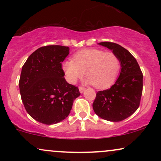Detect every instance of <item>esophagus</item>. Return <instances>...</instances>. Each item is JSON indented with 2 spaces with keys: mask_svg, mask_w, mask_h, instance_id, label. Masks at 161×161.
Listing matches in <instances>:
<instances>
[{
  "mask_svg": "<svg viewBox=\"0 0 161 161\" xmlns=\"http://www.w3.org/2000/svg\"><path fill=\"white\" fill-rule=\"evenodd\" d=\"M79 92H80V93H82V92L85 91V89H86V88L82 86H79Z\"/></svg>",
  "mask_w": 161,
  "mask_h": 161,
  "instance_id": "1",
  "label": "esophagus"
}]
</instances>
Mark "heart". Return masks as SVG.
Segmentation results:
<instances>
[{
    "instance_id": "heart-1",
    "label": "heart",
    "mask_w": 161,
    "mask_h": 161,
    "mask_svg": "<svg viewBox=\"0 0 161 161\" xmlns=\"http://www.w3.org/2000/svg\"><path fill=\"white\" fill-rule=\"evenodd\" d=\"M120 60L113 52L100 49H85L77 52L73 60L63 64L66 79L74 84L86 74L95 88H108L116 81L120 70Z\"/></svg>"
}]
</instances>
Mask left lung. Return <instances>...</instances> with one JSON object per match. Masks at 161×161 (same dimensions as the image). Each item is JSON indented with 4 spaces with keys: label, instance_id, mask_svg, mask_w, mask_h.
<instances>
[{
    "label": "left lung",
    "instance_id": "8db88e82",
    "mask_svg": "<svg viewBox=\"0 0 161 161\" xmlns=\"http://www.w3.org/2000/svg\"><path fill=\"white\" fill-rule=\"evenodd\" d=\"M99 45L112 50L121 63V72L115 84L109 89L99 91L94 101V111L102 119L119 122L134 114L141 101L143 74L137 60L118 44L104 42Z\"/></svg>",
    "mask_w": 161,
    "mask_h": 161
}]
</instances>
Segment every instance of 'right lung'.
<instances>
[{"label": "right lung", "instance_id": "right-lung-1", "mask_svg": "<svg viewBox=\"0 0 161 161\" xmlns=\"http://www.w3.org/2000/svg\"><path fill=\"white\" fill-rule=\"evenodd\" d=\"M69 50L66 46H44L28 57L22 68V101L28 114L39 123L51 125L64 120L80 95L78 87L64 78L62 63Z\"/></svg>", "mask_w": 161, "mask_h": 161}]
</instances>
